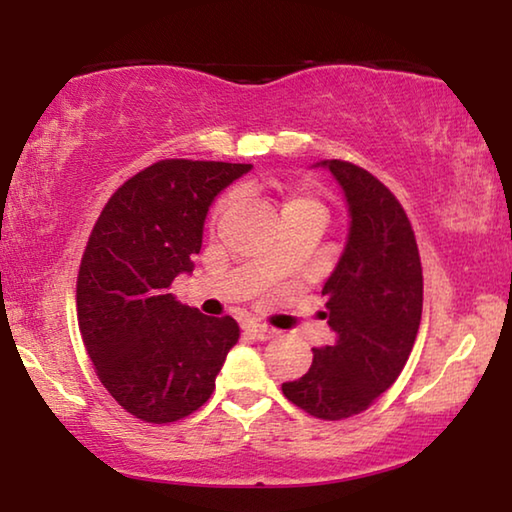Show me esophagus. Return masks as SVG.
I'll list each match as a JSON object with an SVG mask.
<instances>
[{"label": "esophagus", "instance_id": "1", "mask_svg": "<svg viewBox=\"0 0 512 512\" xmlns=\"http://www.w3.org/2000/svg\"><path fill=\"white\" fill-rule=\"evenodd\" d=\"M244 332L250 336V339H257V341H268V339H273V336H275L273 327H266V325H259V323L244 325Z\"/></svg>", "mask_w": 512, "mask_h": 512}]
</instances>
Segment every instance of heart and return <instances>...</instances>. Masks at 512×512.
<instances>
[{"instance_id":"obj_1","label":"heart","mask_w":512,"mask_h":512,"mask_svg":"<svg viewBox=\"0 0 512 512\" xmlns=\"http://www.w3.org/2000/svg\"><path fill=\"white\" fill-rule=\"evenodd\" d=\"M232 203V196H223L219 205H216V214H221L223 210H228V205ZM282 216L296 214V212H316L320 216H325V207L318 198L302 194V192H287L282 196Z\"/></svg>"}]
</instances>
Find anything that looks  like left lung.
I'll return each mask as SVG.
<instances>
[{"label":"left lung","mask_w":512,"mask_h":512,"mask_svg":"<svg viewBox=\"0 0 512 512\" xmlns=\"http://www.w3.org/2000/svg\"><path fill=\"white\" fill-rule=\"evenodd\" d=\"M348 201L350 232L327 277L323 316L336 343L314 348L311 368L282 384L289 402L320 420L352 418L400 377L422 318V266L404 207L352 162L323 160Z\"/></svg>","instance_id":"left-lung-1"}]
</instances>
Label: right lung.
<instances>
[{
    "instance_id": "obj_1",
    "label": "right lung",
    "mask_w": 512,
    "mask_h": 512,
    "mask_svg": "<svg viewBox=\"0 0 512 512\" xmlns=\"http://www.w3.org/2000/svg\"><path fill=\"white\" fill-rule=\"evenodd\" d=\"M250 164L160 160L128 178L103 207L76 282L79 329L94 370L119 406L153 424L210 400L235 318L203 316L169 293L192 273L207 210Z\"/></svg>"
}]
</instances>
